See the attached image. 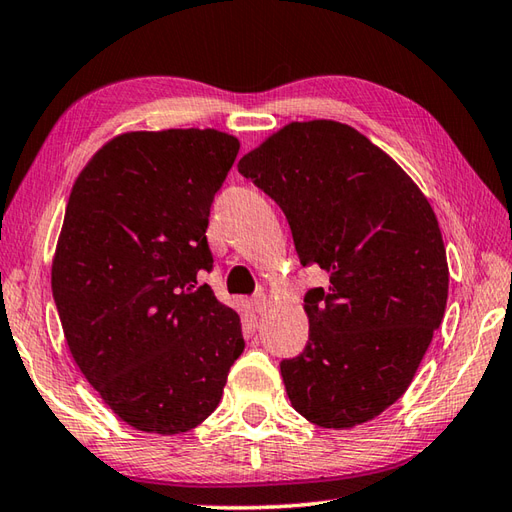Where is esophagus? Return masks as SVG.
<instances>
[{
    "label": "esophagus",
    "instance_id": "esophagus-1",
    "mask_svg": "<svg viewBox=\"0 0 512 512\" xmlns=\"http://www.w3.org/2000/svg\"><path fill=\"white\" fill-rule=\"evenodd\" d=\"M252 307H254L256 314H263V311L267 309V298H265V294H256L254 300H252Z\"/></svg>",
    "mask_w": 512,
    "mask_h": 512
}]
</instances>
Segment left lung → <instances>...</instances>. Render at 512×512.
Wrapping results in <instances>:
<instances>
[{
  "label": "left lung",
  "mask_w": 512,
  "mask_h": 512,
  "mask_svg": "<svg viewBox=\"0 0 512 512\" xmlns=\"http://www.w3.org/2000/svg\"><path fill=\"white\" fill-rule=\"evenodd\" d=\"M285 212L309 289V342L280 362L291 406L322 429L378 417L409 389L448 298L431 203L387 152L351 125L294 121L238 161Z\"/></svg>",
  "instance_id": "obj_1"
}]
</instances>
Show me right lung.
<instances>
[{"instance_id":"obj_1","label":"right lung","mask_w":512,"mask_h":512,"mask_svg":"<svg viewBox=\"0 0 512 512\" xmlns=\"http://www.w3.org/2000/svg\"><path fill=\"white\" fill-rule=\"evenodd\" d=\"M238 148L212 128L125 132L72 185L52 296L77 367L137 431L201 424L245 349L241 318L196 280Z\"/></svg>"}]
</instances>
